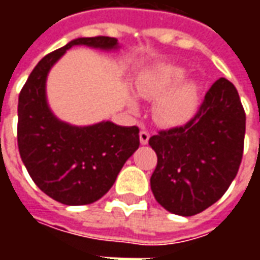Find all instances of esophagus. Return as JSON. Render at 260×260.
Returning <instances> with one entry per match:
<instances>
[{"label":"esophagus","instance_id":"esophagus-1","mask_svg":"<svg viewBox=\"0 0 260 260\" xmlns=\"http://www.w3.org/2000/svg\"><path fill=\"white\" fill-rule=\"evenodd\" d=\"M149 138H150V134L146 129H142L141 134H139V139H141L142 145H146L149 142Z\"/></svg>","mask_w":260,"mask_h":260}]
</instances>
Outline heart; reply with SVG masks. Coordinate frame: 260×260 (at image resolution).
I'll list each match as a JSON object with an SVG mask.
<instances>
[{
    "instance_id": "1",
    "label": "heart",
    "mask_w": 260,
    "mask_h": 260,
    "mask_svg": "<svg viewBox=\"0 0 260 260\" xmlns=\"http://www.w3.org/2000/svg\"><path fill=\"white\" fill-rule=\"evenodd\" d=\"M184 69L178 67H161L156 69L139 86V93L145 99L156 100V118L164 125L186 124L198 110V87L195 83H184Z\"/></svg>"
}]
</instances>
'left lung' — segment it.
Masks as SVG:
<instances>
[{
    "instance_id": "obj_1",
    "label": "left lung",
    "mask_w": 260,
    "mask_h": 260,
    "mask_svg": "<svg viewBox=\"0 0 260 260\" xmlns=\"http://www.w3.org/2000/svg\"><path fill=\"white\" fill-rule=\"evenodd\" d=\"M245 121L235 86L220 78L185 125L153 135L149 145L157 166L150 186L156 201L180 216H193L216 203L240 169Z\"/></svg>"
}]
</instances>
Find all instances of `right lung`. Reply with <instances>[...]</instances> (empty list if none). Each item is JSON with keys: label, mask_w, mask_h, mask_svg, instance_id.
I'll return each mask as SVG.
<instances>
[{"label": "right lung", "mask_w": 260, "mask_h": 260, "mask_svg": "<svg viewBox=\"0 0 260 260\" xmlns=\"http://www.w3.org/2000/svg\"><path fill=\"white\" fill-rule=\"evenodd\" d=\"M115 48L117 39L82 37L39 61L18 100V147L33 182L54 201L80 206L99 201L117 180L125 161L139 147L138 126L100 122L71 126L55 118L46 102V78L72 46Z\"/></svg>", "instance_id": "add662e5"}]
</instances>
